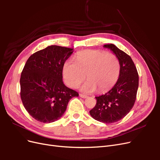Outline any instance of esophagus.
I'll return each instance as SVG.
<instances>
[{"label": "esophagus", "mask_w": 160, "mask_h": 160, "mask_svg": "<svg viewBox=\"0 0 160 160\" xmlns=\"http://www.w3.org/2000/svg\"><path fill=\"white\" fill-rule=\"evenodd\" d=\"M79 96L81 97V98H84V99H85V98H88V95H83V94H81V93H80L79 94Z\"/></svg>", "instance_id": "34e87169"}]
</instances>
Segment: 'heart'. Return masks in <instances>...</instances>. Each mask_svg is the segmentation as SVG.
Segmentation results:
<instances>
[{
  "mask_svg": "<svg viewBox=\"0 0 160 160\" xmlns=\"http://www.w3.org/2000/svg\"><path fill=\"white\" fill-rule=\"evenodd\" d=\"M62 75L69 87L76 88L85 78L88 80L81 87L86 93L98 89L104 93L118 81L120 75L119 61L113 53L99 50H87L77 53L75 61L67 60L62 67Z\"/></svg>",
  "mask_w": 160,
  "mask_h": 160,
  "instance_id": "obj_1",
  "label": "heart"
}]
</instances>
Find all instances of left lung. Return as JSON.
I'll return each instance as SVG.
<instances>
[{
  "label": "left lung",
  "mask_w": 160,
  "mask_h": 160,
  "mask_svg": "<svg viewBox=\"0 0 160 160\" xmlns=\"http://www.w3.org/2000/svg\"><path fill=\"white\" fill-rule=\"evenodd\" d=\"M112 51L120 63L117 83L108 93L96 97L97 103L90 111L91 117L105 123L117 122L133 107L139 85V75L132 58L114 45H103Z\"/></svg>",
  "instance_id": "1"
}]
</instances>
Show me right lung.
<instances>
[{
    "instance_id": "add662e5",
    "label": "right lung",
    "mask_w": 160,
    "mask_h": 160,
    "mask_svg": "<svg viewBox=\"0 0 160 160\" xmlns=\"http://www.w3.org/2000/svg\"><path fill=\"white\" fill-rule=\"evenodd\" d=\"M73 49L57 45L32 54L26 62L20 79L24 107L38 122L48 123L59 119L77 91L62 82V67Z\"/></svg>"
}]
</instances>
